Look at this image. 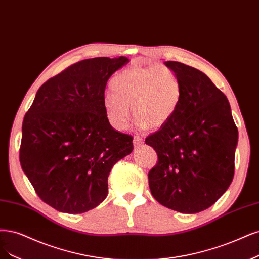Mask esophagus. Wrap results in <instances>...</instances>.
<instances>
[{
	"mask_svg": "<svg viewBox=\"0 0 259 259\" xmlns=\"http://www.w3.org/2000/svg\"><path fill=\"white\" fill-rule=\"evenodd\" d=\"M142 138L140 136H134V145H135V147H138L142 144Z\"/></svg>",
	"mask_w": 259,
	"mask_h": 259,
	"instance_id": "obj_1",
	"label": "esophagus"
}]
</instances>
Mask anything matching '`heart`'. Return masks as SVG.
Here are the masks:
<instances>
[{"label":"heart","mask_w":259,"mask_h":259,"mask_svg":"<svg viewBox=\"0 0 259 259\" xmlns=\"http://www.w3.org/2000/svg\"><path fill=\"white\" fill-rule=\"evenodd\" d=\"M112 94L106 95V118L115 130H125L131 118L140 126L160 128L170 121L180 106L182 87L171 68L164 65L132 67L115 75Z\"/></svg>","instance_id":"1"}]
</instances>
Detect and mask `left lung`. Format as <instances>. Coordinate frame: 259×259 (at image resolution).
<instances>
[{
    "instance_id": "1",
    "label": "left lung",
    "mask_w": 259,
    "mask_h": 259,
    "mask_svg": "<svg viewBox=\"0 0 259 259\" xmlns=\"http://www.w3.org/2000/svg\"><path fill=\"white\" fill-rule=\"evenodd\" d=\"M165 64L182 96L174 118L146 138L158 158L149 186L164 207L192 214L215 203L233 181L238 128L227 97L207 75L180 62Z\"/></svg>"
}]
</instances>
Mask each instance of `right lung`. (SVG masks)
Returning <instances> with one entry per match:
<instances>
[{"mask_svg":"<svg viewBox=\"0 0 259 259\" xmlns=\"http://www.w3.org/2000/svg\"><path fill=\"white\" fill-rule=\"evenodd\" d=\"M125 57L68 66L39 89L22 123L19 158L38 197L60 212L83 213L104 201L113 165L133 137L114 130L104 109L110 76Z\"/></svg>","mask_w":259,"mask_h":259,"instance_id":"obj_1","label":"right lung"}]
</instances>
